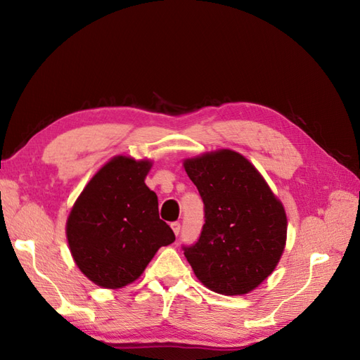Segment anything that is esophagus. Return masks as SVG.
Returning <instances> with one entry per match:
<instances>
[{
    "label": "esophagus",
    "mask_w": 360,
    "mask_h": 360,
    "mask_svg": "<svg viewBox=\"0 0 360 360\" xmlns=\"http://www.w3.org/2000/svg\"><path fill=\"white\" fill-rule=\"evenodd\" d=\"M172 229H173L174 235L178 236V235H179V232H181V224L178 223V221H174V223H172Z\"/></svg>",
    "instance_id": "esophagus-1"
}]
</instances>
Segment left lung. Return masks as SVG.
I'll return each instance as SVG.
<instances>
[{
  "label": "left lung",
  "instance_id": "1",
  "mask_svg": "<svg viewBox=\"0 0 360 360\" xmlns=\"http://www.w3.org/2000/svg\"><path fill=\"white\" fill-rule=\"evenodd\" d=\"M184 167L204 202L200 238L182 246L187 262L215 292L248 294L269 277L283 254L285 209L240 153H207Z\"/></svg>",
  "mask_w": 360,
  "mask_h": 360
}]
</instances>
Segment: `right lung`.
Returning a JSON list of instances; mask_svg holds the SVG:
<instances>
[{"label":"right lung","mask_w":360,"mask_h":360,"mask_svg":"<svg viewBox=\"0 0 360 360\" xmlns=\"http://www.w3.org/2000/svg\"><path fill=\"white\" fill-rule=\"evenodd\" d=\"M150 160L117 156L98 170L75 201L66 236L75 264L102 288L141 277L174 233L159 218L158 196L145 186Z\"/></svg>","instance_id":"1"}]
</instances>
